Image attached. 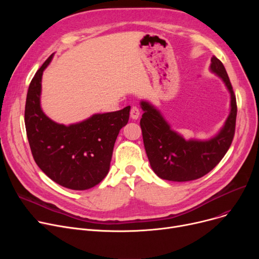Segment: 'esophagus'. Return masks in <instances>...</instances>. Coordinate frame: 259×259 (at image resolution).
Segmentation results:
<instances>
[{"label":"esophagus","instance_id":"34e87169","mask_svg":"<svg viewBox=\"0 0 259 259\" xmlns=\"http://www.w3.org/2000/svg\"><path fill=\"white\" fill-rule=\"evenodd\" d=\"M140 114H141V112L139 110V108H137V107H132L131 108L130 116H131L132 119H138L140 117Z\"/></svg>","mask_w":259,"mask_h":259}]
</instances>
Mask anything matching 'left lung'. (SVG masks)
<instances>
[{
  "instance_id": "8db88e82",
  "label": "left lung",
  "mask_w": 259,
  "mask_h": 259,
  "mask_svg": "<svg viewBox=\"0 0 259 259\" xmlns=\"http://www.w3.org/2000/svg\"><path fill=\"white\" fill-rule=\"evenodd\" d=\"M210 71L219 76L230 93V112L223 127L208 140H186L150 102H140L144 146L150 166L158 178L171 182L194 181L209 173L225 156L235 132L236 99L223 63L211 58Z\"/></svg>"
}]
</instances>
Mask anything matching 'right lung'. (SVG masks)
Here are the masks:
<instances>
[{
  "label": "right lung",
  "instance_id": "1",
  "mask_svg": "<svg viewBox=\"0 0 259 259\" xmlns=\"http://www.w3.org/2000/svg\"><path fill=\"white\" fill-rule=\"evenodd\" d=\"M53 56L36 71L27 92V138L36 165L49 179L68 189L87 190L108 174L116 138L129 120L130 106L94 113L70 125L52 120L40 107V94L43 72Z\"/></svg>",
  "mask_w": 259,
  "mask_h": 259
}]
</instances>
